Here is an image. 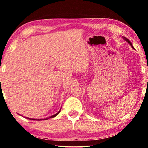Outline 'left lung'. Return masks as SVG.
I'll list each match as a JSON object with an SVG mask.
<instances>
[{
    "mask_svg": "<svg viewBox=\"0 0 148 148\" xmlns=\"http://www.w3.org/2000/svg\"><path fill=\"white\" fill-rule=\"evenodd\" d=\"M123 38H124V39H125V41H127V42H128V43H129V44H130V45L131 46H132V48H133V49H134L133 46H132V42H131L130 41V40H128V39H127V38H126V37H123Z\"/></svg>",
    "mask_w": 148,
    "mask_h": 148,
    "instance_id": "1",
    "label": "left lung"
}]
</instances>
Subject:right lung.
Listing matches in <instances>:
<instances>
[{
	"label": "right lung",
	"instance_id": "add662e5",
	"mask_svg": "<svg viewBox=\"0 0 148 148\" xmlns=\"http://www.w3.org/2000/svg\"><path fill=\"white\" fill-rule=\"evenodd\" d=\"M60 111H59L58 112V113H56V114H55V115H51V116H50V117H49V118H45V119H34V118H27L28 119H29V120H48V119H49V118H54V117H56V115L58 114L59 113H60Z\"/></svg>",
	"mask_w": 148,
	"mask_h": 148
}]
</instances>
